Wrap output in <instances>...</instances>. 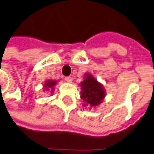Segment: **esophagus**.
<instances>
[{"label":"esophagus","instance_id":"esophagus-1","mask_svg":"<svg viewBox=\"0 0 154 154\" xmlns=\"http://www.w3.org/2000/svg\"><path fill=\"white\" fill-rule=\"evenodd\" d=\"M65 80L67 82H71L72 81V77H71V76H69V77H65Z\"/></svg>","mask_w":154,"mask_h":154}]
</instances>
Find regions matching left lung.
Here are the masks:
<instances>
[{
    "label": "left lung",
    "instance_id": "obj_1",
    "mask_svg": "<svg viewBox=\"0 0 154 154\" xmlns=\"http://www.w3.org/2000/svg\"><path fill=\"white\" fill-rule=\"evenodd\" d=\"M81 99L86 105L97 106L102 102L105 96L102 85L92 75H86L85 80L81 82Z\"/></svg>",
    "mask_w": 154,
    "mask_h": 154
}]
</instances>
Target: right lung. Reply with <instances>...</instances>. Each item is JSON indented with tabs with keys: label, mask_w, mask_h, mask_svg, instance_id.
Returning a JSON list of instances; mask_svg holds the SVG:
<instances>
[{
	"label": "right lung",
	"mask_w": 154,
	"mask_h": 154,
	"mask_svg": "<svg viewBox=\"0 0 154 154\" xmlns=\"http://www.w3.org/2000/svg\"><path fill=\"white\" fill-rule=\"evenodd\" d=\"M55 83H56V82L55 81H48L45 82V88H46V90H49L50 88H51V89H53V87L55 85Z\"/></svg>",
	"instance_id": "add662e5"
}]
</instances>
